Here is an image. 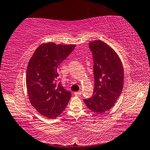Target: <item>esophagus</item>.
Wrapping results in <instances>:
<instances>
[{"label":"esophagus","mask_w":150,"mask_h":150,"mask_svg":"<svg viewBox=\"0 0 150 150\" xmlns=\"http://www.w3.org/2000/svg\"><path fill=\"white\" fill-rule=\"evenodd\" d=\"M81 91H78V92H76V93H74V94L75 95H76V96H80V95H81Z\"/></svg>","instance_id":"1"}]
</instances>
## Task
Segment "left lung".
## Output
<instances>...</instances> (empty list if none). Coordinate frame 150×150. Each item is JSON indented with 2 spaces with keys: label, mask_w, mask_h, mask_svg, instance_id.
<instances>
[{
  "label": "left lung",
  "mask_w": 150,
  "mask_h": 150,
  "mask_svg": "<svg viewBox=\"0 0 150 150\" xmlns=\"http://www.w3.org/2000/svg\"><path fill=\"white\" fill-rule=\"evenodd\" d=\"M95 84L91 97L83 101L92 112L103 114L115 105L123 88L124 70L117 53L101 40L89 42Z\"/></svg>",
  "instance_id": "obj_1"
}]
</instances>
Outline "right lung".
Returning a JSON list of instances; mask_svg holds the SVG:
<instances>
[{
    "label": "right lung",
    "mask_w": 150,
    "mask_h": 150,
    "mask_svg": "<svg viewBox=\"0 0 150 150\" xmlns=\"http://www.w3.org/2000/svg\"><path fill=\"white\" fill-rule=\"evenodd\" d=\"M76 45H40L27 68L26 85L32 105L41 115L56 118L64 110L71 93L59 82V65L74 50Z\"/></svg>",
    "instance_id": "obj_1"
}]
</instances>
